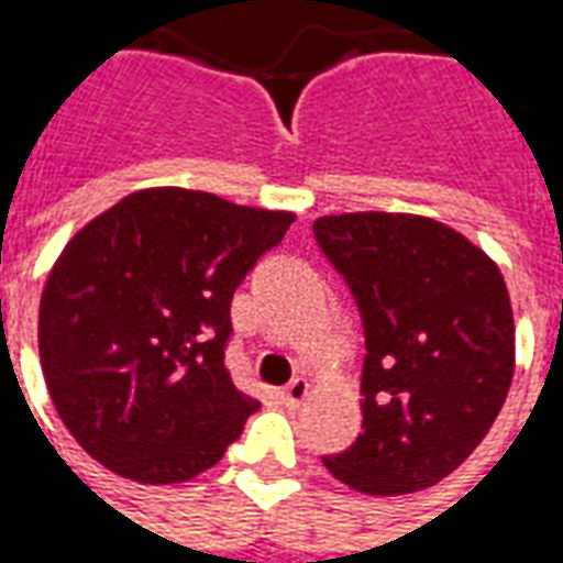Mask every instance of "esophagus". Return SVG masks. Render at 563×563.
Listing matches in <instances>:
<instances>
[{"label":"esophagus","instance_id":"obj_1","mask_svg":"<svg viewBox=\"0 0 563 563\" xmlns=\"http://www.w3.org/2000/svg\"><path fill=\"white\" fill-rule=\"evenodd\" d=\"M307 389H310V386H307V379L295 377L292 383L280 391V401L286 404V407H298V404L307 398Z\"/></svg>","mask_w":563,"mask_h":563}]
</instances>
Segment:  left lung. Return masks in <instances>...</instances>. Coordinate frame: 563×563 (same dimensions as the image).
<instances>
[{"mask_svg":"<svg viewBox=\"0 0 563 563\" xmlns=\"http://www.w3.org/2000/svg\"><path fill=\"white\" fill-rule=\"evenodd\" d=\"M365 329L362 434L322 455L365 495H407L459 467L507 401L516 325L492 258L443 222L341 213L313 222Z\"/></svg>","mask_w":563,"mask_h":563,"instance_id":"1","label":"left lung"}]
</instances>
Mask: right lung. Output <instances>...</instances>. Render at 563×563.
Returning <instances> with one entry per match:
<instances>
[{
    "instance_id": "right-lung-1",
    "label": "right lung",
    "mask_w": 563,
    "mask_h": 563,
    "mask_svg": "<svg viewBox=\"0 0 563 563\" xmlns=\"http://www.w3.org/2000/svg\"><path fill=\"white\" fill-rule=\"evenodd\" d=\"M295 213L141 189L56 258L38 310L47 391L108 471L147 485L213 467L258 401L225 371L232 295Z\"/></svg>"
}]
</instances>
